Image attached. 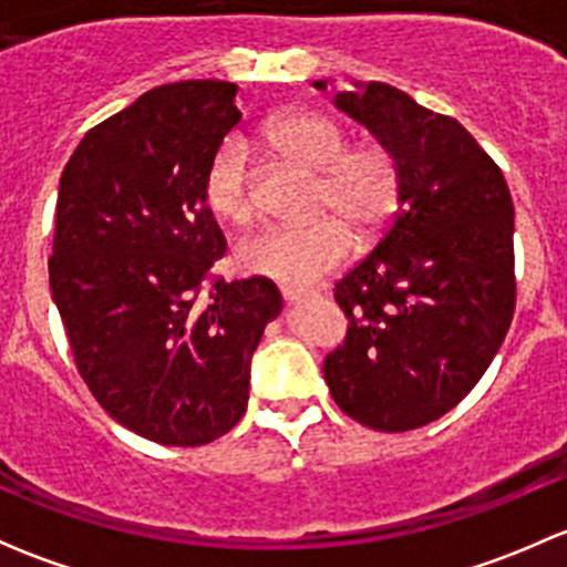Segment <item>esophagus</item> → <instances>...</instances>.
Listing matches in <instances>:
<instances>
[{
    "label": "esophagus",
    "mask_w": 567,
    "mask_h": 567,
    "mask_svg": "<svg viewBox=\"0 0 567 567\" xmlns=\"http://www.w3.org/2000/svg\"><path fill=\"white\" fill-rule=\"evenodd\" d=\"M282 299L285 305H299V301L312 299L310 290H299V288H282Z\"/></svg>",
    "instance_id": "esophagus-1"
}]
</instances>
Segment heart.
I'll return each mask as SVG.
<instances>
[{
	"mask_svg": "<svg viewBox=\"0 0 567 567\" xmlns=\"http://www.w3.org/2000/svg\"><path fill=\"white\" fill-rule=\"evenodd\" d=\"M262 142L290 167L316 175L310 225L268 227L238 247V266L251 277L288 288H307L351 255L362 241L390 227L403 199V169L386 145L351 147L348 131L316 112H288L262 128ZM205 205L230 225L255 216V181L241 140H225L203 175Z\"/></svg>",
	"mask_w": 567,
	"mask_h": 567,
	"instance_id": "obj_1",
	"label": "heart"
}]
</instances>
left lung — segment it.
<instances>
[{
  "label": "left lung",
  "instance_id": "1",
  "mask_svg": "<svg viewBox=\"0 0 567 567\" xmlns=\"http://www.w3.org/2000/svg\"><path fill=\"white\" fill-rule=\"evenodd\" d=\"M334 104L398 156L403 199L370 255L334 285L348 334L326 357L323 379L364 427L414 431L472 392L511 329V188L458 120L392 84L353 82Z\"/></svg>",
  "mask_w": 567,
  "mask_h": 567
}]
</instances>
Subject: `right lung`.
I'll return each instance as SVG.
<instances>
[{"label": "right lung", "instance_id": "obj_1", "mask_svg": "<svg viewBox=\"0 0 567 567\" xmlns=\"http://www.w3.org/2000/svg\"><path fill=\"white\" fill-rule=\"evenodd\" d=\"M238 87L162 84L90 128L56 194L49 282L73 359L128 431L199 447L249 403V364L282 312L271 279L225 282V236L203 197L216 147L241 123Z\"/></svg>", "mask_w": 567, "mask_h": 567}]
</instances>
